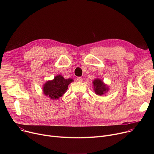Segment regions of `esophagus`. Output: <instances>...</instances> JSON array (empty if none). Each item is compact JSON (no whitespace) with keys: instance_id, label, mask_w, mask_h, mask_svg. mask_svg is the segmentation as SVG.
Returning a JSON list of instances; mask_svg holds the SVG:
<instances>
[{"instance_id":"34e87169","label":"esophagus","mask_w":154,"mask_h":154,"mask_svg":"<svg viewBox=\"0 0 154 154\" xmlns=\"http://www.w3.org/2000/svg\"><path fill=\"white\" fill-rule=\"evenodd\" d=\"M77 80L78 82H82L83 81V79H82V77H77Z\"/></svg>"}]
</instances>
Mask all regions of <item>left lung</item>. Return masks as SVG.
<instances>
[{
  "label": "left lung",
  "instance_id": "1",
  "mask_svg": "<svg viewBox=\"0 0 154 154\" xmlns=\"http://www.w3.org/2000/svg\"><path fill=\"white\" fill-rule=\"evenodd\" d=\"M93 85L94 93L99 96H103L109 90V86L105 84L101 79L99 78H96L93 81Z\"/></svg>",
  "mask_w": 154,
  "mask_h": 154
}]
</instances>
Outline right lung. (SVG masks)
Returning a JSON list of instances; mask_svg holds the SVG:
<instances>
[{
    "label": "right lung",
    "mask_w": 154,
    "mask_h": 154,
    "mask_svg": "<svg viewBox=\"0 0 154 154\" xmlns=\"http://www.w3.org/2000/svg\"><path fill=\"white\" fill-rule=\"evenodd\" d=\"M73 82L72 79H66L61 75H57L53 80H48L43 85V93L52 100L58 99L64 94L68 88V85Z\"/></svg>",
    "instance_id": "right-lung-1"
}]
</instances>
